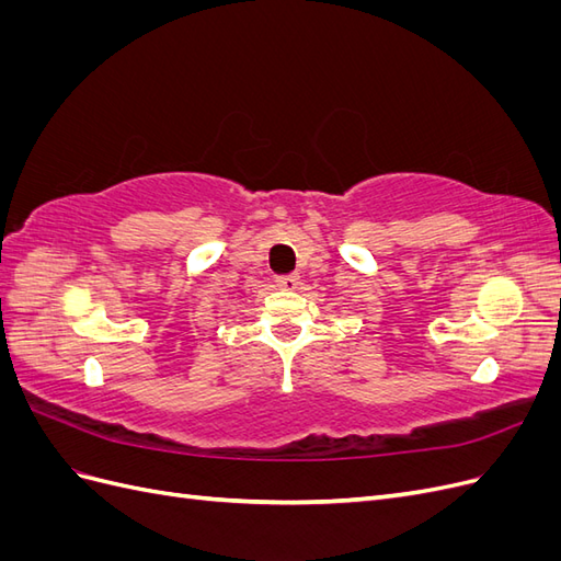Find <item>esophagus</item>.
Returning <instances> with one entry per match:
<instances>
[{
  "label": "esophagus",
  "instance_id": "esophagus-1",
  "mask_svg": "<svg viewBox=\"0 0 561 561\" xmlns=\"http://www.w3.org/2000/svg\"><path fill=\"white\" fill-rule=\"evenodd\" d=\"M297 285H299L297 274H287V276L276 278V287H280V290H297Z\"/></svg>",
  "mask_w": 561,
  "mask_h": 561
}]
</instances>
